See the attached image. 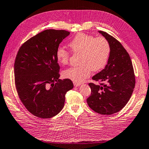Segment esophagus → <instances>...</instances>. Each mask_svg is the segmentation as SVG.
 Listing matches in <instances>:
<instances>
[{
  "instance_id": "obj_1",
  "label": "esophagus",
  "mask_w": 149,
  "mask_h": 149,
  "mask_svg": "<svg viewBox=\"0 0 149 149\" xmlns=\"http://www.w3.org/2000/svg\"><path fill=\"white\" fill-rule=\"evenodd\" d=\"M74 86L75 87H78V86H81V84L80 83H74Z\"/></svg>"
}]
</instances>
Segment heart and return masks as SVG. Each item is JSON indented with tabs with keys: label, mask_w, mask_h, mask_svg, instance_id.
Segmentation results:
<instances>
[{
	"label": "heart",
	"mask_w": 149,
	"mask_h": 149,
	"mask_svg": "<svg viewBox=\"0 0 149 149\" xmlns=\"http://www.w3.org/2000/svg\"><path fill=\"white\" fill-rule=\"evenodd\" d=\"M68 46L74 53H81L78 66L70 67L64 72V77L74 83H82L88 78L92 70L100 71L106 65L110 48L105 38L84 33H79L73 39ZM57 61L62 65L68 63L69 53L65 48L59 47L55 52Z\"/></svg>",
	"instance_id": "obj_1"
}]
</instances>
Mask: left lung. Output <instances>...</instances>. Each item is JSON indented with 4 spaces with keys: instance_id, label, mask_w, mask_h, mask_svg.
Returning <instances> with one entry per match:
<instances>
[{
    "instance_id": "left-lung-1",
    "label": "left lung",
    "mask_w": 149,
    "mask_h": 149,
    "mask_svg": "<svg viewBox=\"0 0 149 149\" xmlns=\"http://www.w3.org/2000/svg\"><path fill=\"white\" fill-rule=\"evenodd\" d=\"M98 32L108 40L110 52L104 68L92 77L103 83H89L92 93L86 101L95 112L111 115L120 111L129 101L135 86V75L129 54L121 44L106 32Z\"/></svg>"
}]
</instances>
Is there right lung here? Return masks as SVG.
<instances>
[{"instance_id":"obj_1","label":"right lung","mask_w":149,"mask_h":149,"mask_svg":"<svg viewBox=\"0 0 149 149\" xmlns=\"http://www.w3.org/2000/svg\"><path fill=\"white\" fill-rule=\"evenodd\" d=\"M66 30H46L24 42L14 65L17 93L29 112L38 118H50L65 105V94L74 88L68 79H59L55 57L59 44L68 36Z\"/></svg>"}]
</instances>
